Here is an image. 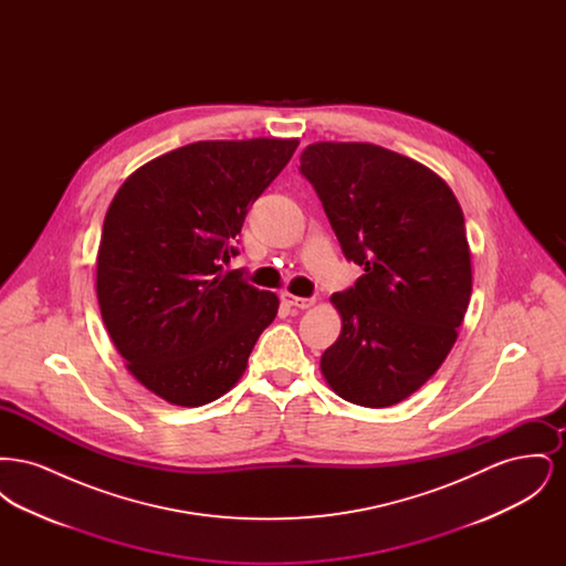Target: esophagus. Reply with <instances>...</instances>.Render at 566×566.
Returning <instances> with one entry per match:
<instances>
[{"label": "esophagus", "mask_w": 566, "mask_h": 566, "mask_svg": "<svg viewBox=\"0 0 566 566\" xmlns=\"http://www.w3.org/2000/svg\"><path fill=\"white\" fill-rule=\"evenodd\" d=\"M282 301H284V305L295 307V310H307L314 305V298H303V296L291 295V293H282Z\"/></svg>", "instance_id": "34e87169"}]
</instances>
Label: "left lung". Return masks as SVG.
Here are the masks:
<instances>
[{
    "label": "left lung",
    "mask_w": 566,
    "mask_h": 566,
    "mask_svg": "<svg viewBox=\"0 0 566 566\" xmlns=\"http://www.w3.org/2000/svg\"><path fill=\"white\" fill-rule=\"evenodd\" d=\"M348 261L365 273L331 296L342 333L321 371L344 401L390 407L457 344L471 298V250L457 195L422 163L367 142L301 153Z\"/></svg>",
    "instance_id": "1"
}]
</instances>
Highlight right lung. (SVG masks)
I'll return each instance as SVG.
<instances>
[{"label": "right lung", "instance_id": "right-lung-1", "mask_svg": "<svg viewBox=\"0 0 566 566\" xmlns=\"http://www.w3.org/2000/svg\"><path fill=\"white\" fill-rule=\"evenodd\" d=\"M298 139H203L142 165L109 203L97 301L132 376L163 401L212 403L243 376L280 298L222 273L248 208Z\"/></svg>", "mask_w": 566, "mask_h": 566}]
</instances>
